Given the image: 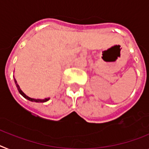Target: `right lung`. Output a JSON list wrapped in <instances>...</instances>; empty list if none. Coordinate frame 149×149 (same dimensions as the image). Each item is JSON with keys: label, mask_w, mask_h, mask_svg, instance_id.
Returning <instances> with one entry per match:
<instances>
[{"label": "right lung", "mask_w": 149, "mask_h": 149, "mask_svg": "<svg viewBox=\"0 0 149 149\" xmlns=\"http://www.w3.org/2000/svg\"><path fill=\"white\" fill-rule=\"evenodd\" d=\"M14 82H15V83H16V86H17V89H18L19 92V93H20L21 95H22L23 96V97H24L25 98H26V99H28L29 101H31V102H47V101H48V100L50 99L49 98H45V99H38V98H37V99H36V98H30V97H29V96L26 95V94H25L24 92H22V90H21V88H19V86L18 84H17V80H16V79H15V78H14Z\"/></svg>", "instance_id": "1"}]
</instances>
